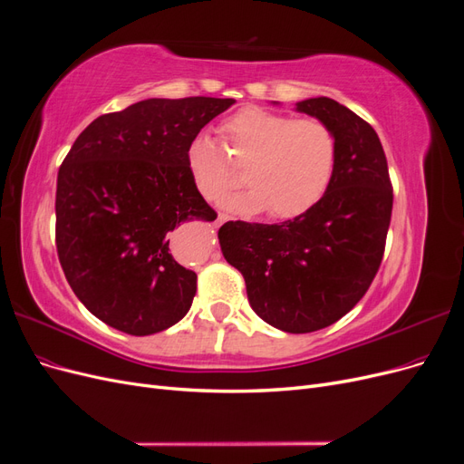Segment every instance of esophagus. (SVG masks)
I'll use <instances>...</instances> for the list:
<instances>
[{
  "label": "esophagus",
  "mask_w": 464,
  "mask_h": 464,
  "mask_svg": "<svg viewBox=\"0 0 464 464\" xmlns=\"http://www.w3.org/2000/svg\"><path fill=\"white\" fill-rule=\"evenodd\" d=\"M228 220V215L227 213H218V217H217V220H215V227H220L222 222H227Z\"/></svg>",
  "instance_id": "esophagus-1"
}]
</instances>
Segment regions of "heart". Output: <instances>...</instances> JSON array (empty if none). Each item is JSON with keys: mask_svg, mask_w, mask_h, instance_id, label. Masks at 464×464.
Instances as JSON below:
<instances>
[{"mask_svg": "<svg viewBox=\"0 0 464 464\" xmlns=\"http://www.w3.org/2000/svg\"><path fill=\"white\" fill-rule=\"evenodd\" d=\"M220 130L232 161L248 166L251 186L222 201L230 213L254 217L269 210L273 218H294L327 193L339 164V139L329 123L249 104L224 120ZM227 155L205 131L188 145L189 176L208 201H218L242 181Z\"/></svg>", "mask_w": 464, "mask_h": 464, "instance_id": "obj_1", "label": "heart"}]
</instances>
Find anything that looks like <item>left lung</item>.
Segmentation results:
<instances>
[{"instance_id": "obj_1", "label": "left lung", "mask_w": 464, "mask_h": 464, "mask_svg": "<svg viewBox=\"0 0 464 464\" xmlns=\"http://www.w3.org/2000/svg\"><path fill=\"white\" fill-rule=\"evenodd\" d=\"M296 108L329 123L339 139L327 193L292 220H230L218 240L263 321L286 333H314L339 321L368 292L385 254L392 186L382 141L366 120L327 96Z\"/></svg>"}]
</instances>
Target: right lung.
I'll use <instances>...</instances> for the list:
<instances>
[{"mask_svg": "<svg viewBox=\"0 0 464 464\" xmlns=\"http://www.w3.org/2000/svg\"><path fill=\"white\" fill-rule=\"evenodd\" d=\"M234 98H149L96 118L63 159L55 189V247L87 310L135 336L184 317L198 275L170 254L181 222L215 220L186 150Z\"/></svg>", "mask_w": 464, "mask_h": 464, "instance_id": "obj_1", "label": "right lung"}]
</instances>
